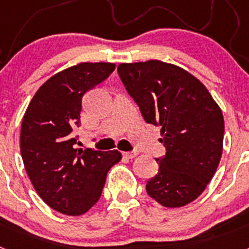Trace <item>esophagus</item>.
Masks as SVG:
<instances>
[{
  "instance_id": "obj_1",
  "label": "esophagus",
  "mask_w": 249,
  "mask_h": 249,
  "mask_svg": "<svg viewBox=\"0 0 249 249\" xmlns=\"http://www.w3.org/2000/svg\"><path fill=\"white\" fill-rule=\"evenodd\" d=\"M138 155L137 151H129V152H123V156L126 158H129V160H132V158H135L136 156Z\"/></svg>"
}]
</instances>
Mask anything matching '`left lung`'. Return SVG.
<instances>
[{
	"instance_id": "8db88e82",
	"label": "left lung",
	"mask_w": 249,
	"mask_h": 249,
	"mask_svg": "<svg viewBox=\"0 0 249 249\" xmlns=\"http://www.w3.org/2000/svg\"><path fill=\"white\" fill-rule=\"evenodd\" d=\"M118 76L147 123L160 128L164 156L148 179L149 197L169 208L195 201L214 176L223 149L224 120L208 89L175 65L151 59L121 63Z\"/></svg>"
}]
</instances>
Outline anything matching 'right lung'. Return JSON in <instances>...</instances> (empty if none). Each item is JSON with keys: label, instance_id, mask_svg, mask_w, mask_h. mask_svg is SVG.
Masks as SVG:
<instances>
[{"label": "right lung", "instance_id": "add662e5", "mask_svg": "<svg viewBox=\"0 0 249 249\" xmlns=\"http://www.w3.org/2000/svg\"><path fill=\"white\" fill-rule=\"evenodd\" d=\"M114 63H80L46 81L26 111L21 156L38 196L51 208L81 215L97 203L118 151L77 149L82 98L114 71Z\"/></svg>", "mask_w": 249, "mask_h": 249}]
</instances>
